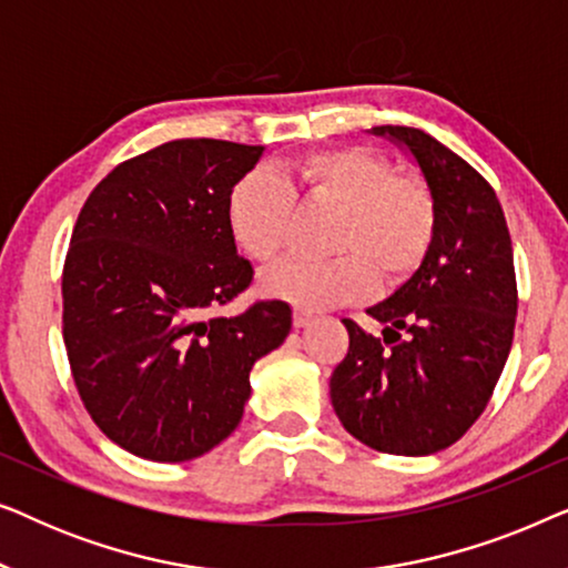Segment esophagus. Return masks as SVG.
Segmentation results:
<instances>
[{"label": "esophagus", "mask_w": 568, "mask_h": 568, "mask_svg": "<svg viewBox=\"0 0 568 568\" xmlns=\"http://www.w3.org/2000/svg\"><path fill=\"white\" fill-rule=\"evenodd\" d=\"M313 323H315V317L305 313V310H294V325H297V328H310Z\"/></svg>", "instance_id": "34e87169"}]
</instances>
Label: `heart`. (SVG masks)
<instances>
[{"instance_id":"obj_1","label":"heart","mask_w":568,"mask_h":568,"mask_svg":"<svg viewBox=\"0 0 568 568\" xmlns=\"http://www.w3.org/2000/svg\"><path fill=\"white\" fill-rule=\"evenodd\" d=\"M331 201L341 216L331 235L336 258H290L263 278L266 292L307 310L344 305L369 292L372 278L398 282L429 251L437 206L416 178L367 146H328L284 160L278 175L253 170L230 193V224L237 243L255 261H274L284 251L294 222V191Z\"/></svg>"}]
</instances>
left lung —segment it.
Wrapping results in <instances>:
<instances>
[{"instance_id":"8db88e82","label":"left lung","mask_w":568,"mask_h":568,"mask_svg":"<svg viewBox=\"0 0 568 568\" xmlns=\"http://www.w3.org/2000/svg\"><path fill=\"white\" fill-rule=\"evenodd\" d=\"M369 131L422 170L437 224L414 276L367 310L383 336L344 321L331 403L362 445L424 457L455 445L499 383L515 338V255L499 199L468 162L418 129Z\"/></svg>"}]
</instances>
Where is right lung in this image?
I'll return each instance as SVG.
<instances>
[{
	"mask_svg": "<svg viewBox=\"0 0 568 568\" xmlns=\"http://www.w3.org/2000/svg\"><path fill=\"white\" fill-rule=\"evenodd\" d=\"M261 158L175 139L108 173L77 216L61 278L69 367L100 432L144 460H193L227 439L253 364L292 331L282 300L212 315L253 282L230 193Z\"/></svg>",
	"mask_w": 568,
	"mask_h": 568,
	"instance_id": "obj_1",
	"label": "right lung"
}]
</instances>
